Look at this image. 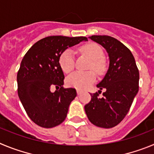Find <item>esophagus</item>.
Instances as JSON below:
<instances>
[{
  "mask_svg": "<svg viewBox=\"0 0 154 154\" xmlns=\"http://www.w3.org/2000/svg\"><path fill=\"white\" fill-rule=\"evenodd\" d=\"M82 92H83V91H81V90L77 89V95H80V94H82Z\"/></svg>",
  "mask_w": 154,
  "mask_h": 154,
  "instance_id": "34e87169",
  "label": "esophagus"
}]
</instances>
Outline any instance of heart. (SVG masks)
Segmentation results:
<instances>
[{
  "instance_id": "heart-1",
  "label": "heart",
  "mask_w": 154,
  "mask_h": 154,
  "mask_svg": "<svg viewBox=\"0 0 154 154\" xmlns=\"http://www.w3.org/2000/svg\"><path fill=\"white\" fill-rule=\"evenodd\" d=\"M83 53L91 59L90 68H93L97 73H100L104 68V63L102 58L103 51L97 44H89L80 48ZM60 67L65 73H69L74 68L75 59L74 52L72 49H67L62 53L59 59ZM96 80V74L92 70L90 71H75L67 79L68 85L78 89H85L91 86Z\"/></svg>"
}]
</instances>
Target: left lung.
<instances>
[{"label": "left lung", "mask_w": 154, "mask_h": 154, "mask_svg": "<svg viewBox=\"0 0 154 154\" xmlns=\"http://www.w3.org/2000/svg\"><path fill=\"white\" fill-rule=\"evenodd\" d=\"M90 39L100 44L109 57V67L97 85L105 89L100 98L97 92L91 94V100L84 106L86 114L94 125L111 128L128 113L139 90V70L131 51L118 40L106 35H93Z\"/></svg>", "instance_id": "obj_1"}]
</instances>
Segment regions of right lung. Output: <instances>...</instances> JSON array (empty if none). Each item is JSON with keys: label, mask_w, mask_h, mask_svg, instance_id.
<instances>
[{"label": "right lung", "mask_w": 154, "mask_h": 154, "mask_svg": "<svg viewBox=\"0 0 154 154\" xmlns=\"http://www.w3.org/2000/svg\"><path fill=\"white\" fill-rule=\"evenodd\" d=\"M87 41L85 37L50 36L35 43L23 57L17 75L18 97L30 120L40 127H54L67 117L77 92L63 87L59 59L65 50Z\"/></svg>", "instance_id": "add662e5"}]
</instances>
